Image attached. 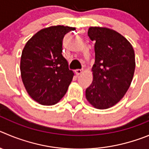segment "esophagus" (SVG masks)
<instances>
[{
  "mask_svg": "<svg viewBox=\"0 0 149 149\" xmlns=\"http://www.w3.org/2000/svg\"><path fill=\"white\" fill-rule=\"evenodd\" d=\"M75 73H76V74L77 75V76H79V75H81V73H83V71L81 70H76V71H75Z\"/></svg>",
  "mask_w": 149,
  "mask_h": 149,
  "instance_id": "esophagus-1",
  "label": "esophagus"
}]
</instances>
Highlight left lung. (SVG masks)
<instances>
[{"mask_svg": "<svg viewBox=\"0 0 149 149\" xmlns=\"http://www.w3.org/2000/svg\"><path fill=\"white\" fill-rule=\"evenodd\" d=\"M89 37L95 42L93 81L86 89L87 101L95 109L115 106L129 90L135 69L132 45L123 35L107 27L91 26Z\"/></svg>", "mask_w": 149, "mask_h": 149, "instance_id": "1", "label": "left lung"}]
</instances>
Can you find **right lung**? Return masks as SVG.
I'll return each mask as SVG.
<instances>
[{
  "label": "right lung",
  "instance_id": "right-lung-1",
  "mask_svg": "<svg viewBox=\"0 0 149 149\" xmlns=\"http://www.w3.org/2000/svg\"><path fill=\"white\" fill-rule=\"evenodd\" d=\"M75 28L53 26L41 29L28 40L22 51L20 73L29 96L38 104L51 106L65 95L74 73L63 57L62 41Z\"/></svg>",
  "mask_w": 149,
  "mask_h": 149
}]
</instances>
